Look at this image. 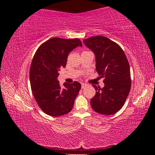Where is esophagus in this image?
<instances>
[{
    "label": "esophagus",
    "mask_w": 155,
    "mask_h": 155,
    "mask_svg": "<svg viewBox=\"0 0 155 155\" xmlns=\"http://www.w3.org/2000/svg\"><path fill=\"white\" fill-rule=\"evenodd\" d=\"M81 86H82V88H84L85 87L87 86V84H84V83H82Z\"/></svg>",
    "instance_id": "esophagus-1"
}]
</instances>
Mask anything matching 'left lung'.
<instances>
[{
	"instance_id": "obj_1",
	"label": "left lung",
	"mask_w": 155,
	"mask_h": 155,
	"mask_svg": "<svg viewBox=\"0 0 155 155\" xmlns=\"http://www.w3.org/2000/svg\"><path fill=\"white\" fill-rule=\"evenodd\" d=\"M83 42L96 57V70L103 78L104 87H93L96 94L91 100L97 113L110 115L121 109L131 87L129 63L123 49L116 42L103 36H95Z\"/></svg>"
}]
</instances>
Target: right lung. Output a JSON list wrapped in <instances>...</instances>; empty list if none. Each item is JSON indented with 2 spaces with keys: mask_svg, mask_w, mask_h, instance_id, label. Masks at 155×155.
Returning <instances> with one entry per match:
<instances>
[{
  "mask_svg": "<svg viewBox=\"0 0 155 155\" xmlns=\"http://www.w3.org/2000/svg\"><path fill=\"white\" fill-rule=\"evenodd\" d=\"M82 47L78 38H52L42 43L32 58L30 82L35 99L48 115L59 117L68 113L73 107L81 84L77 81L64 83L61 87L57 77L61 67H65L69 52Z\"/></svg>",
  "mask_w": 155,
  "mask_h": 155,
  "instance_id": "obj_1",
  "label": "right lung"
}]
</instances>
